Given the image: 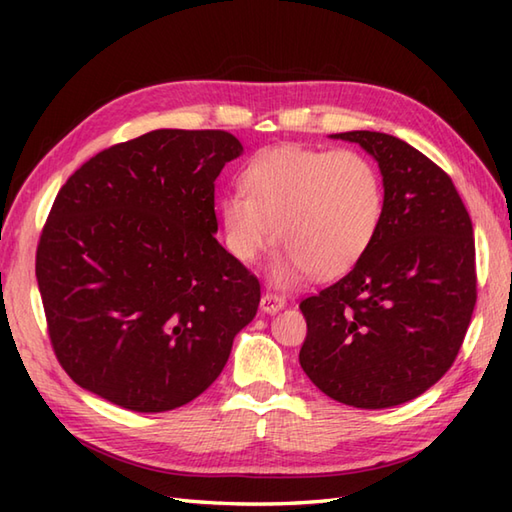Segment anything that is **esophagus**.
<instances>
[{
	"mask_svg": "<svg viewBox=\"0 0 512 512\" xmlns=\"http://www.w3.org/2000/svg\"><path fill=\"white\" fill-rule=\"evenodd\" d=\"M284 306H286V299L281 297V295H275V292H266V295L262 297V303H259V308H262L268 314H273V312L281 310Z\"/></svg>",
	"mask_w": 512,
	"mask_h": 512,
	"instance_id": "1",
	"label": "esophagus"
}]
</instances>
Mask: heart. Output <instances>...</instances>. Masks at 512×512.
I'll use <instances>...</instances> for the list:
<instances>
[{
    "label": "heart",
    "mask_w": 512,
    "mask_h": 512,
    "mask_svg": "<svg viewBox=\"0 0 512 512\" xmlns=\"http://www.w3.org/2000/svg\"><path fill=\"white\" fill-rule=\"evenodd\" d=\"M239 184L242 191L220 200L224 246L237 262L253 264L275 237L284 246L275 264L279 284L306 270L314 279L347 273L383 226V178L352 149H268L248 162Z\"/></svg>",
    "instance_id": "heart-1"
}]
</instances>
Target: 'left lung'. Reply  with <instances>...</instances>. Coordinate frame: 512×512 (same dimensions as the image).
I'll return each mask as SVG.
<instances>
[{"label":"left lung","instance_id":"1","mask_svg":"<svg viewBox=\"0 0 512 512\" xmlns=\"http://www.w3.org/2000/svg\"><path fill=\"white\" fill-rule=\"evenodd\" d=\"M358 143L383 173L385 217L369 253L299 303L303 372L323 394L361 409L402 405L447 374L477 299L469 211L447 171L380 132Z\"/></svg>","mask_w":512,"mask_h":512}]
</instances>
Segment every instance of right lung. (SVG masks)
Segmentation results:
<instances>
[{"instance_id":"right-lung-1","label":"right lung","mask_w":512,"mask_h":512,"mask_svg":"<svg viewBox=\"0 0 512 512\" xmlns=\"http://www.w3.org/2000/svg\"><path fill=\"white\" fill-rule=\"evenodd\" d=\"M239 154L222 129H156L59 189L35 270L50 345L76 385L158 413L220 376L262 297L213 235L215 178Z\"/></svg>"}]
</instances>
